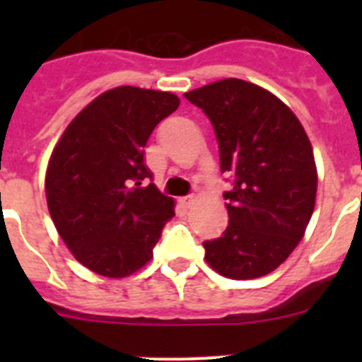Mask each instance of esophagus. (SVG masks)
<instances>
[{
  "mask_svg": "<svg viewBox=\"0 0 362 362\" xmlns=\"http://www.w3.org/2000/svg\"><path fill=\"white\" fill-rule=\"evenodd\" d=\"M179 203L183 204L185 209H190L192 204L196 203V196H185V197H181V199H179Z\"/></svg>",
  "mask_w": 362,
  "mask_h": 362,
  "instance_id": "34e87169",
  "label": "esophagus"
}]
</instances>
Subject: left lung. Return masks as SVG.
<instances>
[{
  "label": "left lung",
  "mask_w": 362,
  "mask_h": 362,
  "mask_svg": "<svg viewBox=\"0 0 362 362\" xmlns=\"http://www.w3.org/2000/svg\"><path fill=\"white\" fill-rule=\"evenodd\" d=\"M185 98L206 114L219 143L221 172L232 175L228 226L204 241L206 263L230 279L276 270L303 239L313 212L317 170L303 124L276 95L228 78Z\"/></svg>",
  "instance_id": "obj_1"
}]
</instances>
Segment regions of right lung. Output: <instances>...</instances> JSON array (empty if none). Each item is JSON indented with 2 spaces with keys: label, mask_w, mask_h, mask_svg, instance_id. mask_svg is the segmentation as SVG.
Returning a JSON list of instances; mask_svg holds the SVG:
<instances>
[{
  "label": "right lung",
  "mask_w": 362,
  "mask_h": 362,
  "mask_svg": "<svg viewBox=\"0 0 362 362\" xmlns=\"http://www.w3.org/2000/svg\"><path fill=\"white\" fill-rule=\"evenodd\" d=\"M177 107L170 92L112 88L74 117L50 156V217L74 257L99 276L145 267L174 217L172 197L152 183L145 145Z\"/></svg>",
  "instance_id": "1"
}]
</instances>
